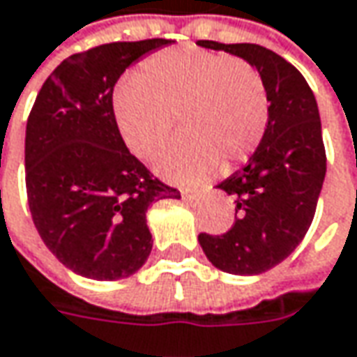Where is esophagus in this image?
Segmentation results:
<instances>
[{
	"label": "esophagus",
	"instance_id": "1",
	"mask_svg": "<svg viewBox=\"0 0 357 357\" xmlns=\"http://www.w3.org/2000/svg\"><path fill=\"white\" fill-rule=\"evenodd\" d=\"M206 188H183L181 190V195L185 197V199H199L201 195H205Z\"/></svg>",
	"mask_w": 357,
	"mask_h": 357
}]
</instances>
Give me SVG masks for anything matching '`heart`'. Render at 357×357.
<instances>
[{"label": "heart", "instance_id": "1", "mask_svg": "<svg viewBox=\"0 0 357 357\" xmlns=\"http://www.w3.org/2000/svg\"><path fill=\"white\" fill-rule=\"evenodd\" d=\"M114 120L130 151L151 160L174 128L181 138L156 160L174 183H197L247 160L269 122V98L259 72L195 45L169 47L146 58L136 80L114 92Z\"/></svg>", "mask_w": 357, "mask_h": 357}]
</instances>
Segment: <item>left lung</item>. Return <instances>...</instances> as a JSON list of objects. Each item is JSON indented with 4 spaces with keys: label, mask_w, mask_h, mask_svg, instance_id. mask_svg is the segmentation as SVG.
<instances>
[{
    "label": "left lung",
    "mask_w": 357,
    "mask_h": 357,
    "mask_svg": "<svg viewBox=\"0 0 357 357\" xmlns=\"http://www.w3.org/2000/svg\"><path fill=\"white\" fill-rule=\"evenodd\" d=\"M197 45L251 63L269 98L267 130L249 162L217 188L235 199V223L225 235H199L206 259L231 275H259L303 241L326 178L319 110L310 84L275 52L257 44Z\"/></svg>",
    "instance_id": "1"
}]
</instances>
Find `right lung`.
Masks as SVG:
<instances>
[{
    "label": "right lung",
    "mask_w": 357,
    "mask_h": 357,
    "mask_svg": "<svg viewBox=\"0 0 357 357\" xmlns=\"http://www.w3.org/2000/svg\"><path fill=\"white\" fill-rule=\"evenodd\" d=\"M170 40L114 42L66 58L44 82L26 126V188L45 247L74 273L114 281L151 255L146 211L181 199L118 132L112 92L124 70Z\"/></svg>",
    "instance_id": "add662e5"
}]
</instances>
